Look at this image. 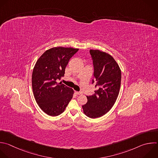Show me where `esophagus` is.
I'll return each mask as SVG.
<instances>
[{"label":"esophagus","instance_id":"1","mask_svg":"<svg viewBox=\"0 0 158 158\" xmlns=\"http://www.w3.org/2000/svg\"><path fill=\"white\" fill-rule=\"evenodd\" d=\"M75 94L77 95H81L82 94V92H77V91H75Z\"/></svg>","mask_w":158,"mask_h":158}]
</instances>
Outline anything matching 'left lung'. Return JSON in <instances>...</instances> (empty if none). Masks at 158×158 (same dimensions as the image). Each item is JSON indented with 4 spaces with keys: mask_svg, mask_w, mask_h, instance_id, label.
Segmentation results:
<instances>
[{
    "mask_svg": "<svg viewBox=\"0 0 158 158\" xmlns=\"http://www.w3.org/2000/svg\"><path fill=\"white\" fill-rule=\"evenodd\" d=\"M94 66L92 83L97 90L87 96V102L82 106L84 113L89 117L98 118L107 113L114 105L120 88L121 71L109 54L98 49L90 50Z\"/></svg>",
    "mask_w": 158,
    "mask_h": 158,
    "instance_id": "left-lung-1",
    "label": "left lung"
}]
</instances>
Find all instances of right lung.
I'll return each instance as SVG.
<instances>
[{
    "label": "right lung",
    "mask_w": 158,
    "mask_h": 158,
    "mask_svg": "<svg viewBox=\"0 0 158 158\" xmlns=\"http://www.w3.org/2000/svg\"><path fill=\"white\" fill-rule=\"evenodd\" d=\"M79 49L55 47L46 51L36 61L32 73V89L41 109L50 116L62 114L73 98L74 90L57 83L64 75L69 60Z\"/></svg>",
    "instance_id": "add662e5"
}]
</instances>
